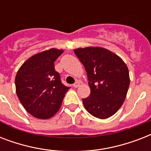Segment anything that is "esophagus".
<instances>
[{"instance_id":"obj_1","label":"esophagus","mask_w":151,"mask_h":151,"mask_svg":"<svg viewBox=\"0 0 151 151\" xmlns=\"http://www.w3.org/2000/svg\"><path fill=\"white\" fill-rule=\"evenodd\" d=\"M79 86H80V83L78 82V81H77V82L73 84V87L74 88H78Z\"/></svg>"}]
</instances>
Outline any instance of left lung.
<instances>
[{"label": "left lung", "instance_id": "left-lung-1", "mask_svg": "<svg viewBox=\"0 0 151 151\" xmlns=\"http://www.w3.org/2000/svg\"><path fill=\"white\" fill-rule=\"evenodd\" d=\"M73 52L85 66L91 89L89 96L82 99L85 110L99 119L111 117L122 106L129 90L126 64L117 55L101 47Z\"/></svg>", "mask_w": 151, "mask_h": 151}]
</instances>
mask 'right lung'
<instances>
[{
	"label": "right lung",
	"instance_id": "right-lung-1",
	"mask_svg": "<svg viewBox=\"0 0 151 151\" xmlns=\"http://www.w3.org/2000/svg\"><path fill=\"white\" fill-rule=\"evenodd\" d=\"M63 52L51 48L34 55L20 66L15 76L18 98L25 110L39 119L53 117L70 88L62 83L55 70V61Z\"/></svg>",
	"mask_w": 151,
	"mask_h": 151
}]
</instances>
